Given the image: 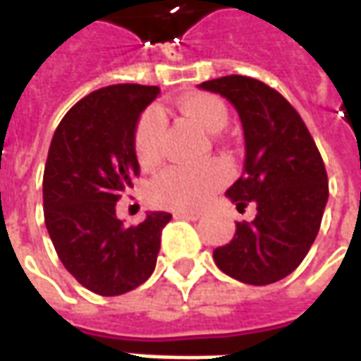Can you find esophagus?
<instances>
[{"label":"esophagus","instance_id":"esophagus-1","mask_svg":"<svg viewBox=\"0 0 361 361\" xmlns=\"http://www.w3.org/2000/svg\"><path fill=\"white\" fill-rule=\"evenodd\" d=\"M176 216H178V219H185V220H199V219H201V212H197V211H176Z\"/></svg>","mask_w":361,"mask_h":361}]
</instances>
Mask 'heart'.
<instances>
[{
  "mask_svg": "<svg viewBox=\"0 0 361 361\" xmlns=\"http://www.w3.org/2000/svg\"><path fill=\"white\" fill-rule=\"evenodd\" d=\"M180 111L201 127L204 133H220L228 123V110L224 102L212 94H191L180 102ZM162 142V116L160 111H147L135 129L133 149L139 164L149 168L160 158ZM226 168L220 164L204 166H170L158 173L149 188L150 199L157 204L191 211L203 207L209 197L226 181Z\"/></svg>",
  "mask_w": 361,
  "mask_h": 361,
  "instance_id": "1",
  "label": "heart"
}]
</instances>
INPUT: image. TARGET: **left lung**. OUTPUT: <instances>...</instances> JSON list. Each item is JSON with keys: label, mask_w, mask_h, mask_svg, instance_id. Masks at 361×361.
Here are the masks:
<instances>
[{"label": "left lung", "mask_w": 361, "mask_h": 361, "mask_svg": "<svg viewBox=\"0 0 361 361\" xmlns=\"http://www.w3.org/2000/svg\"><path fill=\"white\" fill-rule=\"evenodd\" d=\"M199 89L216 92L240 116L245 162L226 197L242 211L257 204L251 222H235L232 242L212 257L232 279L265 286L279 282L307 255L329 199L323 158L300 114L265 82L228 75Z\"/></svg>", "instance_id": "8db88e82"}]
</instances>
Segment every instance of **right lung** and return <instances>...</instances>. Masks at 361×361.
Returning a JSON list of instances; mask_svg holds the SVG:
<instances>
[{"instance_id":"add662e5","label":"right lung","mask_w":361,"mask_h":361,"mask_svg":"<svg viewBox=\"0 0 361 361\" xmlns=\"http://www.w3.org/2000/svg\"><path fill=\"white\" fill-rule=\"evenodd\" d=\"M158 87L111 85L85 96L54 133L44 168V220L67 271L100 295L141 286L157 267L162 228L172 214L147 212L126 226L116 203L139 173L133 137Z\"/></svg>"}]
</instances>
